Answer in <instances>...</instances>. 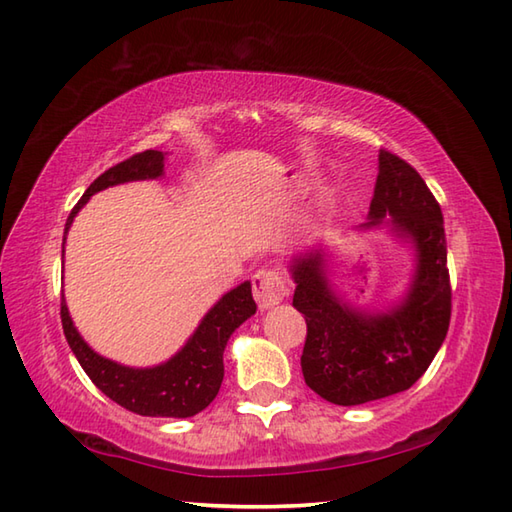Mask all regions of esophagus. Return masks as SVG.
<instances>
[{
	"mask_svg": "<svg viewBox=\"0 0 512 512\" xmlns=\"http://www.w3.org/2000/svg\"><path fill=\"white\" fill-rule=\"evenodd\" d=\"M253 295L259 310L275 308L286 297V281L275 268H259L253 277Z\"/></svg>",
	"mask_w": 512,
	"mask_h": 512,
	"instance_id": "obj_1",
	"label": "esophagus"
}]
</instances>
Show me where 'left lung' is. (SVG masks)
I'll use <instances>...</instances> for the list:
<instances>
[{
    "label": "left lung",
    "instance_id": "left-lung-1",
    "mask_svg": "<svg viewBox=\"0 0 512 512\" xmlns=\"http://www.w3.org/2000/svg\"><path fill=\"white\" fill-rule=\"evenodd\" d=\"M387 228L407 244V288L387 306H356L334 284V253L314 244L292 255L295 306L308 323L301 369L332 405L354 407L409 389L438 354L451 319L447 237L440 204L420 173L380 149L374 198L358 233Z\"/></svg>",
    "mask_w": 512,
    "mask_h": 512
}]
</instances>
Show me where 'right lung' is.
Instances as JSON below:
<instances>
[{"label":"right lung","mask_w":512,"mask_h":512,"mask_svg":"<svg viewBox=\"0 0 512 512\" xmlns=\"http://www.w3.org/2000/svg\"><path fill=\"white\" fill-rule=\"evenodd\" d=\"M165 160L167 154L149 149L107 169L103 176L96 178L83 193V198L76 202L68 222H65L61 259L65 253V237H68L74 217L90 202L94 193L125 182L158 180L165 176ZM255 312L257 303L253 299V286H250V281H244L213 303V308L204 314L187 343L165 363L129 367L101 356L83 341L79 330L74 328L68 303L61 295L63 334L83 372L107 398L138 413V416L151 418H191L211 405L224 378L226 343L239 325L253 317Z\"/></svg>","instance_id":"1"}]
</instances>
